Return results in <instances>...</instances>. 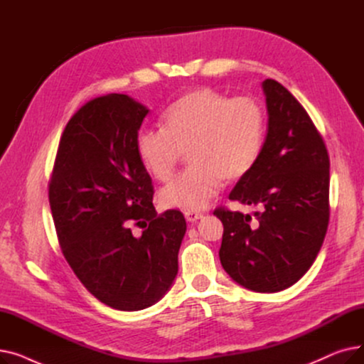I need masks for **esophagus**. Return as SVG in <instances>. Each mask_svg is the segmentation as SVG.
<instances>
[{
  "label": "esophagus",
  "mask_w": 364,
  "mask_h": 364,
  "mask_svg": "<svg viewBox=\"0 0 364 364\" xmlns=\"http://www.w3.org/2000/svg\"><path fill=\"white\" fill-rule=\"evenodd\" d=\"M184 217L188 223H195V221L200 220L203 217V214H200L198 211H187V213H184Z\"/></svg>",
  "instance_id": "34e87169"
}]
</instances>
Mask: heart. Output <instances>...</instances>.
Listing matches in <instances>:
<instances>
[{
    "instance_id": "heart-1",
    "label": "heart",
    "mask_w": 364,
    "mask_h": 364,
    "mask_svg": "<svg viewBox=\"0 0 364 364\" xmlns=\"http://www.w3.org/2000/svg\"><path fill=\"white\" fill-rule=\"evenodd\" d=\"M162 129H144L136 139L141 165L158 181H168L187 151L190 162L165 186L159 199L166 208L200 211L220 192L224 180L242 178L262 151L267 114L259 100L228 97L213 88H196L172 103Z\"/></svg>"
}]
</instances>
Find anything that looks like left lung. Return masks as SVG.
<instances>
[{"label": "left lung", "mask_w": 364, "mask_h": 364, "mask_svg": "<svg viewBox=\"0 0 364 364\" xmlns=\"http://www.w3.org/2000/svg\"><path fill=\"white\" fill-rule=\"evenodd\" d=\"M269 129L255 166L230 200L250 214L218 206L220 261L235 282L255 292H279L313 265L329 224V155L301 103L274 80L262 82Z\"/></svg>", "instance_id": "left-lung-1"}]
</instances>
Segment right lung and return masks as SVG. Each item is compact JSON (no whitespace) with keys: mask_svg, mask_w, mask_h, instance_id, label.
Masks as SVG:
<instances>
[{"mask_svg":"<svg viewBox=\"0 0 364 364\" xmlns=\"http://www.w3.org/2000/svg\"><path fill=\"white\" fill-rule=\"evenodd\" d=\"M147 113L125 94L87 102L62 134L48 184L68 264L91 295L121 311L147 309L166 294L186 233L180 211L158 214L153 206L151 178L136 150Z\"/></svg>","mask_w":364,"mask_h":364,"instance_id":"add662e5","label":"right lung"}]
</instances>
